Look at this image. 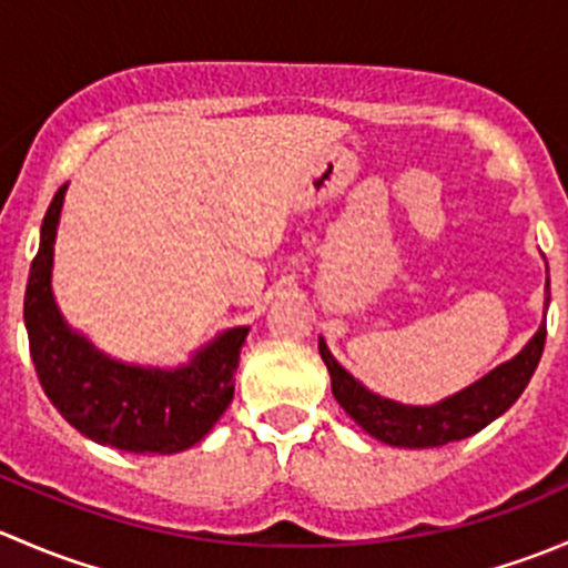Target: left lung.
<instances>
[{"mask_svg": "<svg viewBox=\"0 0 568 568\" xmlns=\"http://www.w3.org/2000/svg\"><path fill=\"white\" fill-rule=\"evenodd\" d=\"M544 341H547V321L538 326L532 341L511 363L500 365L489 376L475 382L473 387L434 406H404L379 398V395L365 390L352 374H346L337 365L324 341H318V352L326 371H329L335 400L371 437L387 445H398V448H437V445H448L478 434L523 395L532 371L538 368Z\"/></svg>", "mask_w": 568, "mask_h": 568, "instance_id": "left-lung-1", "label": "left lung"}]
</instances>
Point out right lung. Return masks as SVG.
Instances as JSON below:
<instances>
[{"label":"right lung","mask_w":568,"mask_h":568,"mask_svg":"<svg viewBox=\"0 0 568 568\" xmlns=\"http://www.w3.org/2000/svg\"><path fill=\"white\" fill-rule=\"evenodd\" d=\"M65 186L57 189L40 225L24 294L30 357L54 409L84 437L131 454H178L211 432L233 400L247 326L220 341L178 371H145L114 363L73 335L51 296V255Z\"/></svg>","instance_id":"add662e5"}]
</instances>
